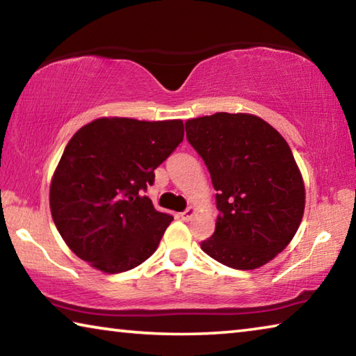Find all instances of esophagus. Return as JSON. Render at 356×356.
Wrapping results in <instances>:
<instances>
[{
	"mask_svg": "<svg viewBox=\"0 0 356 356\" xmlns=\"http://www.w3.org/2000/svg\"><path fill=\"white\" fill-rule=\"evenodd\" d=\"M195 215H196V209H195V207H188V209L185 210V212L180 213V218H182L184 221H188V220H191Z\"/></svg>",
	"mask_w": 356,
	"mask_h": 356,
	"instance_id": "obj_1",
	"label": "esophagus"
}]
</instances>
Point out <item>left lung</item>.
I'll return each instance as SVG.
<instances>
[{"instance_id": "1", "label": "left lung", "mask_w": 356, "mask_h": 356, "mask_svg": "<svg viewBox=\"0 0 356 356\" xmlns=\"http://www.w3.org/2000/svg\"><path fill=\"white\" fill-rule=\"evenodd\" d=\"M185 130L218 191L202 251L236 270L262 267L291 243L305 213L303 176L287 141L250 113L188 119Z\"/></svg>"}]
</instances>
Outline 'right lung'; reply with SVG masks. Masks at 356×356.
Here are the masks:
<instances>
[{"instance_id":"add662e5","label":"right lung","mask_w":356,"mask_h":356,"mask_svg":"<svg viewBox=\"0 0 356 356\" xmlns=\"http://www.w3.org/2000/svg\"><path fill=\"white\" fill-rule=\"evenodd\" d=\"M184 140V122L99 118L65 146L50 184V210L65 245L104 273L154 254L172 221L143 195L155 168Z\"/></svg>"}]
</instances>
